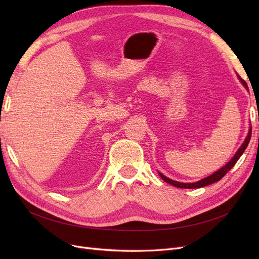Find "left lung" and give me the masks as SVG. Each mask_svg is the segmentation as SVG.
I'll return each mask as SVG.
<instances>
[{
  "label": "left lung",
  "mask_w": 259,
  "mask_h": 259,
  "mask_svg": "<svg viewBox=\"0 0 259 259\" xmlns=\"http://www.w3.org/2000/svg\"><path fill=\"white\" fill-rule=\"evenodd\" d=\"M239 79L241 80L242 84L244 85L245 88L247 89L246 82H245L244 80H242L240 76H239ZM258 121H259V117H258ZM250 136H252V127H249V131H248V134H247L246 139L244 140V143L242 144V146L240 147V149L237 151V153L234 154L233 158H232L228 163H227L224 167H222L221 169H218L217 171H215L214 174L209 175V176L206 177V178H203V179L199 180V182H197V183H191V184L178 183V182H175V180H171V179L165 177V176H164V175L161 174V173H159V174H160L161 178H162L165 183L173 185V186H175V187H177V188H184V189H194V188H201V187L208 186V185H210V184H214V183L218 182V180H221V179H222L227 173H228V171L234 166V164L237 163V161L241 158V155L243 154V152H244V150L246 149V147H247V145H248V143H249V140H250Z\"/></svg>",
  "instance_id": "8db88e82"
}]
</instances>
